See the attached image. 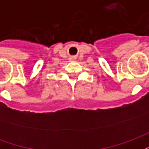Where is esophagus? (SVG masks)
I'll return each instance as SVG.
<instances>
[{"label": "esophagus", "mask_w": 149, "mask_h": 149, "mask_svg": "<svg viewBox=\"0 0 149 149\" xmlns=\"http://www.w3.org/2000/svg\"><path fill=\"white\" fill-rule=\"evenodd\" d=\"M71 59H74V57H72H72H71Z\"/></svg>", "instance_id": "34e87169"}]
</instances>
